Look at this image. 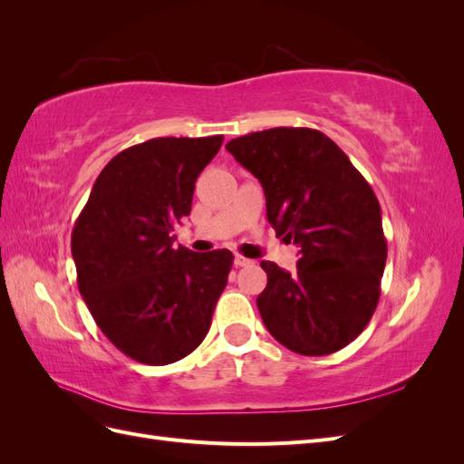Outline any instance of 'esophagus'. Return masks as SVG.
<instances>
[{"instance_id":"1","label":"esophagus","mask_w":464,"mask_h":464,"mask_svg":"<svg viewBox=\"0 0 464 464\" xmlns=\"http://www.w3.org/2000/svg\"><path fill=\"white\" fill-rule=\"evenodd\" d=\"M254 263H256L254 259H247V257H244V256H236V257H234V265H236V266H251Z\"/></svg>"}]
</instances>
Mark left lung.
Here are the masks:
<instances>
[{"instance_id":"8db88e82","label":"left lung","mask_w":464,"mask_h":464,"mask_svg":"<svg viewBox=\"0 0 464 464\" xmlns=\"http://www.w3.org/2000/svg\"><path fill=\"white\" fill-rule=\"evenodd\" d=\"M227 150L263 186L266 220L300 246L296 273L261 261L257 296L275 339L304 356H327L370 323L387 261L373 189L334 141L310 128H273L236 137Z\"/></svg>"}]
</instances>
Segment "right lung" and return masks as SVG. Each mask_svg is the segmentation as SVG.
<instances>
[{
	"label": "right lung",
	"instance_id": "1",
	"mask_svg": "<svg viewBox=\"0 0 464 464\" xmlns=\"http://www.w3.org/2000/svg\"><path fill=\"white\" fill-rule=\"evenodd\" d=\"M222 135L157 137L111 159L72 232L77 285L96 325L125 356L166 366L208 333L228 283V249L193 254L170 232L191 213L195 179Z\"/></svg>",
	"mask_w": 464,
	"mask_h": 464
}]
</instances>
